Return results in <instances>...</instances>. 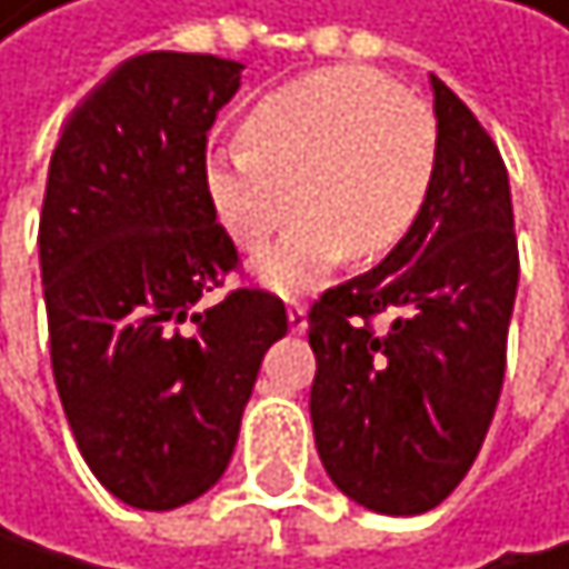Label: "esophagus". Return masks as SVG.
Returning a JSON list of instances; mask_svg holds the SVG:
<instances>
[{
	"mask_svg": "<svg viewBox=\"0 0 569 569\" xmlns=\"http://www.w3.org/2000/svg\"><path fill=\"white\" fill-rule=\"evenodd\" d=\"M287 317H290V331L293 335H303L307 331V310L300 303H290L287 307Z\"/></svg>",
	"mask_w": 569,
	"mask_h": 569,
	"instance_id": "obj_1",
	"label": "esophagus"
}]
</instances>
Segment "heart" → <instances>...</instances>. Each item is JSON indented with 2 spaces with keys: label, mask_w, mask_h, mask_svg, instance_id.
Instances as JSON below:
<instances>
[{
  "label": "heart",
  "mask_w": 569,
  "mask_h": 569,
  "mask_svg": "<svg viewBox=\"0 0 569 569\" xmlns=\"http://www.w3.org/2000/svg\"><path fill=\"white\" fill-rule=\"evenodd\" d=\"M437 177V119L368 68H323L252 101L242 142L214 146L208 204L238 249L256 252L300 208L290 231L256 262L276 293H303L345 256L376 262L420 221Z\"/></svg>",
  "instance_id": "1"
}]
</instances>
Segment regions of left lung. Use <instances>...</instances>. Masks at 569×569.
I'll return each mask as SVG.
<instances>
[{"label":"left lung","mask_w":569,"mask_h":569,"mask_svg":"<svg viewBox=\"0 0 569 569\" xmlns=\"http://www.w3.org/2000/svg\"><path fill=\"white\" fill-rule=\"evenodd\" d=\"M437 177L420 221L307 313L323 471L358 506L420 516L465 481L506 379L519 287L501 152L437 74ZM392 312L382 336L370 317Z\"/></svg>","instance_id":"obj_1"}]
</instances>
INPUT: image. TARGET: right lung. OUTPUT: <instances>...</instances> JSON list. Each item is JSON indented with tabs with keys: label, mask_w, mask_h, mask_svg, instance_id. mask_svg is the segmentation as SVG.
<instances>
[{
	"label": "right lung",
	"mask_w": 569,
	"mask_h": 569,
	"mask_svg": "<svg viewBox=\"0 0 569 569\" xmlns=\"http://www.w3.org/2000/svg\"><path fill=\"white\" fill-rule=\"evenodd\" d=\"M242 71L211 53H139L74 108L50 157L53 382L94 478L146 512L218 485L262 355L287 335V307L262 290L198 307L238 266L201 167Z\"/></svg>",
	"instance_id": "right-lung-1"
}]
</instances>
